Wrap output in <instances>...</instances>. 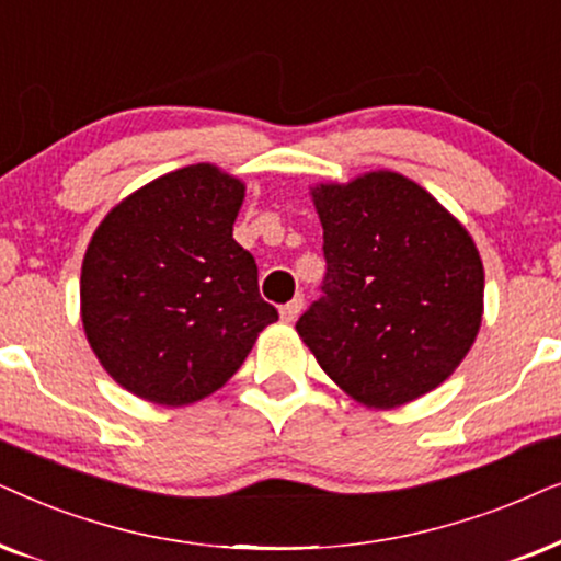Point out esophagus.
Instances as JSON below:
<instances>
[{
	"mask_svg": "<svg viewBox=\"0 0 561 561\" xmlns=\"http://www.w3.org/2000/svg\"><path fill=\"white\" fill-rule=\"evenodd\" d=\"M302 297H295V300H289L287 305H282L279 308V316H282V320H285V323H293V320H297V316H300L302 312Z\"/></svg>",
	"mask_w": 561,
	"mask_h": 561,
	"instance_id": "34e87169",
	"label": "esophagus"
}]
</instances>
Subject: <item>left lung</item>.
<instances>
[{
  "instance_id": "obj_1",
  "label": "left lung",
  "mask_w": 561,
  "mask_h": 561,
  "mask_svg": "<svg viewBox=\"0 0 561 561\" xmlns=\"http://www.w3.org/2000/svg\"><path fill=\"white\" fill-rule=\"evenodd\" d=\"M323 295L297 333L328 377L369 408L438 387L482 323L484 268L465 226L394 171L318 184Z\"/></svg>"
}]
</instances>
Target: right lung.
Wrapping results in <instances>:
<instances>
[{"mask_svg": "<svg viewBox=\"0 0 561 561\" xmlns=\"http://www.w3.org/2000/svg\"><path fill=\"white\" fill-rule=\"evenodd\" d=\"M243 182L194 163L140 186L94 230L81 323L119 387L159 405L207 398L279 318L256 261L236 243Z\"/></svg>", "mask_w": 561, "mask_h": 561, "instance_id": "right-lung-1", "label": "right lung"}]
</instances>
